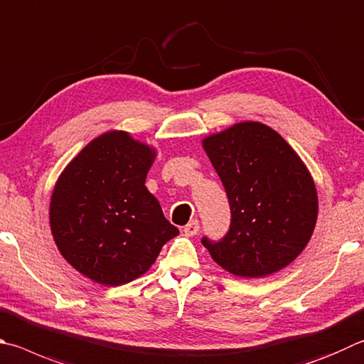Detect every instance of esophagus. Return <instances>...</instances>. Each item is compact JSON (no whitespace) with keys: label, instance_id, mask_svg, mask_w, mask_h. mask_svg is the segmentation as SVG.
<instances>
[{"label":"esophagus","instance_id":"34e87169","mask_svg":"<svg viewBox=\"0 0 364 364\" xmlns=\"http://www.w3.org/2000/svg\"><path fill=\"white\" fill-rule=\"evenodd\" d=\"M199 228H200V224H199V221L197 220H191L186 226H184V234L186 235H196L197 232H199Z\"/></svg>","mask_w":364,"mask_h":364}]
</instances>
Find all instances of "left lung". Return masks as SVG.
Wrapping results in <instances>:
<instances>
[{"label":"left lung","mask_w":364,"mask_h":364,"mask_svg":"<svg viewBox=\"0 0 364 364\" xmlns=\"http://www.w3.org/2000/svg\"><path fill=\"white\" fill-rule=\"evenodd\" d=\"M202 146L230 205L229 232L220 242L202 239L213 261L247 279L291 264L307 247L318 216L306 164L280 134L255 121L205 136Z\"/></svg>","instance_id":"left-lung-1"}]
</instances>
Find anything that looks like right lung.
<instances>
[{"instance_id": "obj_1", "label": "right lung", "mask_w": 364, "mask_h": 364, "mask_svg": "<svg viewBox=\"0 0 364 364\" xmlns=\"http://www.w3.org/2000/svg\"><path fill=\"white\" fill-rule=\"evenodd\" d=\"M157 151L122 130L92 140L55 183L49 223L60 255L95 283L119 287L148 272L180 230L144 186Z\"/></svg>"}]
</instances>
